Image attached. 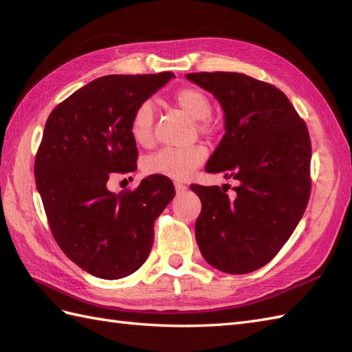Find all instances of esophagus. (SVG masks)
Instances as JSON below:
<instances>
[{
	"mask_svg": "<svg viewBox=\"0 0 352 352\" xmlns=\"http://www.w3.org/2000/svg\"><path fill=\"white\" fill-rule=\"evenodd\" d=\"M175 188H176V192H179V194H182V192H185V190L188 189V186H186V185H184V184H180V182H175Z\"/></svg>",
	"mask_w": 352,
	"mask_h": 352,
	"instance_id": "esophagus-1",
	"label": "esophagus"
}]
</instances>
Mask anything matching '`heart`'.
<instances>
[{
    "label": "heart",
    "instance_id": "b5f03b06",
    "mask_svg": "<svg viewBox=\"0 0 352 352\" xmlns=\"http://www.w3.org/2000/svg\"><path fill=\"white\" fill-rule=\"evenodd\" d=\"M175 102L180 110L195 120L197 129L201 133H211L214 129L212 123L207 119L211 114V101L207 94L197 88H184L176 92ZM154 122V102L151 100H145L136 107L131 122V133L138 145L146 146L153 142ZM206 157V148L201 145L166 146L145 158L144 170L148 175L182 180L192 176Z\"/></svg>",
    "mask_w": 352,
    "mask_h": 352
}]
</instances>
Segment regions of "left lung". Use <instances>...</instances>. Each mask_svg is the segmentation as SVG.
<instances>
[{"instance_id":"8db88e82","label":"left lung","mask_w":352,"mask_h":352,"mask_svg":"<svg viewBox=\"0 0 352 352\" xmlns=\"http://www.w3.org/2000/svg\"><path fill=\"white\" fill-rule=\"evenodd\" d=\"M214 95L225 135L206 166L238 185H190L201 199L195 239L212 267L243 274L267 264L292 235L310 198L311 142L286 95L243 73H189Z\"/></svg>"}]
</instances>
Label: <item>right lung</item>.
Instances as JSON below:
<instances>
[{
  "label": "right lung",
  "mask_w": 352,
  "mask_h": 352,
  "mask_svg": "<svg viewBox=\"0 0 352 352\" xmlns=\"http://www.w3.org/2000/svg\"><path fill=\"white\" fill-rule=\"evenodd\" d=\"M173 78L172 72L98 78L60 102L45 123L35 158L38 192L61 251L97 278L122 279L141 267L154 221L175 198L172 180L158 175L135 190L107 188L113 173L136 170V107Z\"/></svg>",
  "instance_id": "add662e5"
}]
</instances>
